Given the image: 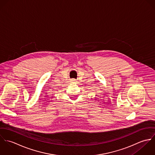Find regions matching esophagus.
I'll return each mask as SVG.
<instances>
[{
	"label": "esophagus",
	"instance_id": "1",
	"mask_svg": "<svg viewBox=\"0 0 155 155\" xmlns=\"http://www.w3.org/2000/svg\"><path fill=\"white\" fill-rule=\"evenodd\" d=\"M71 83H76V81L74 79H71Z\"/></svg>",
	"mask_w": 155,
	"mask_h": 155
}]
</instances>
